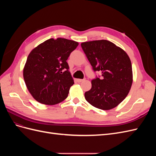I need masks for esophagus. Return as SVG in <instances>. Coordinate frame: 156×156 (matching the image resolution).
Instances as JSON below:
<instances>
[{"label": "esophagus", "instance_id": "esophagus-1", "mask_svg": "<svg viewBox=\"0 0 156 156\" xmlns=\"http://www.w3.org/2000/svg\"><path fill=\"white\" fill-rule=\"evenodd\" d=\"M84 81V79H77V81L78 83H81V82H83Z\"/></svg>", "mask_w": 156, "mask_h": 156}]
</instances>
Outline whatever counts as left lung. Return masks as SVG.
<instances>
[{"label": "left lung", "instance_id": "left-lung-1", "mask_svg": "<svg viewBox=\"0 0 156 156\" xmlns=\"http://www.w3.org/2000/svg\"><path fill=\"white\" fill-rule=\"evenodd\" d=\"M81 45L94 72L102 73L101 78L92 80L91 89L84 93L86 100L100 109H112L126 98L133 83L129 56L105 40L83 42Z\"/></svg>", "mask_w": 156, "mask_h": 156}]
</instances>
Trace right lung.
<instances>
[{"label": "right lung", "mask_w": 156, "mask_h": 156, "mask_svg": "<svg viewBox=\"0 0 156 156\" xmlns=\"http://www.w3.org/2000/svg\"><path fill=\"white\" fill-rule=\"evenodd\" d=\"M78 45L73 40L51 38L31 51L23 68V78L37 101L55 105L68 97L74 81L66 60Z\"/></svg>", "instance_id": "right-lung-1"}]
</instances>
